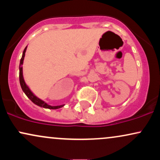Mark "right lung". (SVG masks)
Instances as JSON below:
<instances>
[{
    "label": "right lung",
    "mask_w": 160,
    "mask_h": 160,
    "mask_svg": "<svg viewBox=\"0 0 160 160\" xmlns=\"http://www.w3.org/2000/svg\"><path fill=\"white\" fill-rule=\"evenodd\" d=\"M26 49H27V47H25V49H24L22 52V58L21 60H20V64H19V82H20V86H21L22 91L25 92V94L27 95L28 98L30 99L33 103L35 104L36 105L39 106V107L48 108V109H58V108H62L65 104H62V105H58V106H51L47 103H46V102H43V100H41V99L38 98V97H37L36 95H34L32 91H31V89H29L28 86L27 84L25 83V80H24V78H23L22 65H23L24 58H25Z\"/></svg>",
    "instance_id": "1"
}]
</instances>
